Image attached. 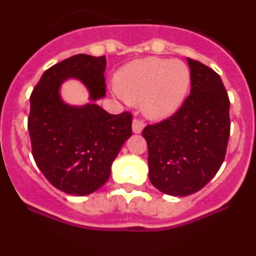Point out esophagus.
I'll list each match as a JSON object with an SVG mask.
<instances>
[{
  "label": "esophagus",
  "mask_w": 256,
  "mask_h": 256,
  "mask_svg": "<svg viewBox=\"0 0 256 256\" xmlns=\"http://www.w3.org/2000/svg\"><path fill=\"white\" fill-rule=\"evenodd\" d=\"M142 130H144V123H142L141 120H138V119H134V120H133V124H132L133 133L138 134V133L142 132Z\"/></svg>",
  "instance_id": "1"
}]
</instances>
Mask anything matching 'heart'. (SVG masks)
<instances>
[{
	"instance_id": "heart-1",
	"label": "heart",
	"mask_w": 256,
	"mask_h": 256,
	"mask_svg": "<svg viewBox=\"0 0 256 256\" xmlns=\"http://www.w3.org/2000/svg\"><path fill=\"white\" fill-rule=\"evenodd\" d=\"M190 82V69L182 61L142 58L118 72L115 96L133 105L142 102V112L148 119L162 120L182 106Z\"/></svg>"
}]
</instances>
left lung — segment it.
Instances as JSON below:
<instances>
[{
  "mask_svg": "<svg viewBox=\"0 0 256 256\" xmlns=\"http://www.w3.org/2000/svg\"><path fill=\"white\" fill-rule=\"evenodd\" d=\"M191 92L173 116L142 132L148 148V178L170 196H188L212 180L230 138V98L220 76L187 58Z\"/></svg>",
  "mask_w": 256,
  "mask_h": 256,
  "instance_id": "8db88e82",
  "label": "left lung"
}]
</instances>
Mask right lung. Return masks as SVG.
I'll return each instance as SVG.
<instances>
[{
	"mask_svg": "<svg viewBox=\"0 0 256 256\" xmlns=\"http://www.w3.org/2000/svg\"><path fill=\"white\" fill-rule=\"evenodd\" d=\"M106 58L72 56L47 69L30 94L28 130L32 154L52 186L68 195H90L110 177L112 165L132 136V115H112L94 101L105 97ZM76 78L90 103L69 106L60 87Z\"/></svg>",
	"mask_w": 256,
	"mask_h": 256,
	"instance_id": "obj_1",
	"label": "right lung"
}]
</instances>
